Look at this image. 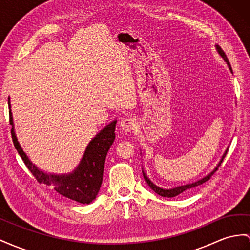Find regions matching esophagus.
Instances as JSON below:
<instances>
[{"label":"esophagus","mask_w":250,"mask_h":250,"mask_svg":"<svg viewBox=\"0 0 250 250\" xmlns=\"http://www.w3.org/2000/svg\"><path fill=\"white\" fill-rule=\"evenodd\" d=\"M120 127L121 130H124L125 132H130L132 130H134V127L136 126V120L135 118L133 117H125L120 120Z\"/></svg>","instance_id":"obj_1"}]
</instances>
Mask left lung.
Segmentation results:
<instances>
[{
    "instance_id": "left-lung-1",
    "label": "left lung",
    "mask_w": 250,
    "mask_h": 250,
    "mask_svg": "<svg viewBox=\"0 0 250 250\" xmlns=\"http://www.w3.org/2000/svg\"><path fill=\"white\" fill-rule=\"evenodd\" d=\"M216 49H217V52H219V54L223 57V59L225 60L226 62H227V64H228V66H229V68H230V70H231V73H232V68H231V65H230V63H229V60H228V58H227V56H226V54L224 53V50L219 46V45H216ZM228 151V150H227ZM227 151L225 152V154L223 155V157H222V159H221V162L219 163V165H217V167L211 172L210 174H208L207 176H205L204 178H202V180H200V181H197V182H195V183H192V184H188V185H184V186H180V187H176V188H173V189H162V188H159V187H157L156 185H154L153 184L148 177H146V175L143 172V174H144V178H145V181L146 182V184L149 185L150 186V188L155 192V193H157L158 195H161V196H164V197H174V196H176V195H178V194H181V193H183V192H185V191H188V190H192V189H194L195 187H198L200 186V185H202V184H204V183H206L207 181H209L210 180V177L212 176L215 172L217 171V169H219V167L221 166V164H222V162H223V159L225 158V156H226V154H227Z\"/></svg>"
}]
</instances>
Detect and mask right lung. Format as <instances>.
I'll list each match as a JSON object with an SVG mask.
<instances>
[{"instance_id": "obj_1", "label": "right lung", "mask_w": 250, "mask_h": 250, "mask_svg": "<svg viewBox=\"0 0 250 250\" xmlns=\"http://www.w3.org/2000/svg\"><path fill=\"white\" fill-rule=\"evenodd\" d=\"M8 106L10 108L9 99ZM116 123V120L112 121L89 143L81 163L73 173L68 175H47L33 165L19 145L12 125V115L9 111V124L12 125L11 137L14 146L37 182L52 186L62 196L81 204H89L95 200L101 187L105 157L115 140Z\"/></svg>"}]
</instances>
